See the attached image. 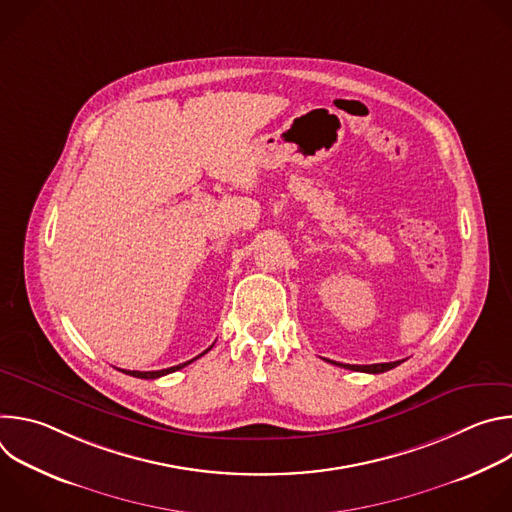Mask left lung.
Instances as JSON below:
<instances>
[{
    "label": "left lung",
    "mask_w": 512,
    "mask_h": 512,
    "mask_svg": "<svg viewBox=\"0 0 512 512\" xmlns=\"http://www.w3.org/2000/svg\"><path fill=\"white\" fill-rule=\"evenodd\" d=\"M330 362H332V364H338V367L348 369V371L373 373V375H379V373L391 371V369H395V367H397V364H401V360H395V362H377V364H342V362H334V360H330Z\"/></svg>",
    "instance_id": "obj_1"
}]
</instances>
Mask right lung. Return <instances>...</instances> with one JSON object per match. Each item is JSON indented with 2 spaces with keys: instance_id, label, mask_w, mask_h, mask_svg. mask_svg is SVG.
I'll list each match as a JSON object with an SVG mask.
<instances>
[{
  "instance_id": "right-lung-1",
  "label": "right lung",
  "mask_w": 512,
  "mask_h": 512,
  "mask_svg": "<svg viewBox=\"0 0 512 512\" xmlns=\"http://www.w3.org/2000/svg\"><path fill=\"white\" fill-rule=\"evenodd\" d=\"M212 348V346H210ZM208 348V350H210ZM208 350H204V352H208ZM202 352V354H204ZM202 354H198V356H202ZM196 356V358H198ZM196 358H192V360H196ZM192 360H188V362H182V364H176V367H170V369H162V371H123L125 375H131V377H137V379H160V377H164V375H170V373H174V371H180V369H184L186 364H190ZM121 371V369H119Z\"/></svg>"
}]
</instances>
